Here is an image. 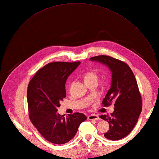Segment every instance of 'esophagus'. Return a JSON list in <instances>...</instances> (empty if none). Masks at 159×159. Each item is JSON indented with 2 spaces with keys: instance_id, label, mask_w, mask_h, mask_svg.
Returning <instances> with one entry per match:
<instances>
[{
  "instance_id": "esophagus-1",
  "label": "esophagus",
  "mask_w": 159,
  "mask_h": 159,
  "mask_svg": "<svg viewBox=\"0 0 159 159\" xmlns=\"http://www.w3.org/2000/svg\"><path fill=\"white\" fill-rule=\"evenodd\" d=\"M88 119L89 120H98L100 119V118L98 117V116L97 115H91L89 116H88Z\"/></svg>"
}]
</instances>
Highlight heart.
<instances>
[{"mask_svg":"<svg viewBox=\"0 0 159 159\" xmlns=\"http://www.w3.org/2000/svg\"><path fill=\"white\" fill-rule=\"evenodd\" d=\"M84 79L85 82H89V81H97L98 80V75L97 72L93 70H90L86 71L84 74Z\"/></svg>","mask_w":159,"mask_h":159,"instance_id":"b5f03b06","label":"heart"}]
</instances>
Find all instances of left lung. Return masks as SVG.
<instances>
[{
  "label": "left lung",
  "mask_w": 159,
  "mask_h": 159,
  "mask_svg": "<svg viewBox=\"0 0 159 159\" xmlns=\"http://www.w3.org/2000/svg\"><path fill=\"white\" fill-rule=\"evenodd\" d=\"M90 60L107 65L112 72L111 86L102 105L107 107L114 104V111L110 115H102L100 118L110 124V129L104 135L106 139H122L135 127L142 111L143 102L135 77L126 63L113 57L98 55Z\"/></svg>",
  "instance_id": "1"
}]
</instances>
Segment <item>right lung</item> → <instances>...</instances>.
Segmentation results:
<instances>
[{"label":"right lung","instance_id":"obj_1","mask_svg":"<svg viewBox=\"0 0 159 159\" xmlns=\"http://www.w3.org/2000/svg\"><path fill=\"white\" fill-rule=\"evenodd\" d=\"M80 62H52L39 70L30 81L27 100L29 117L46 140L63 144L76 135L80 124L86 120L81 113L60 115L57 108L66 97L67 78Z\"/></svg>","mask_w":159,"mask_h":159}]
</instances>
